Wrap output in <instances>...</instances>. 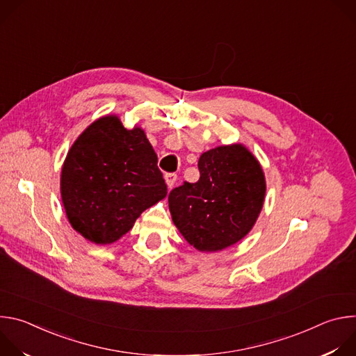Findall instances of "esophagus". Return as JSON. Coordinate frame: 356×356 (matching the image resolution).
I'll use <instances>...</instances> for the list:
<instances>
[{"label":"esophagus","mask_w":356,"mask_h":356,"mask_svg":"<svg viewBox=\"0 0 356 356\" xmlns=\"http://www.w3.org/2000/svg\"><path fill=\"white\" fill-rule=\"evenodd\" d=\"M165 180H166V184L169 188H172L177 180V175L176 173H166L165 175Z\"/></svg>","instance_id":"esophagus-1"}]
</instances>
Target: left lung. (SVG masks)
Wrapping results in <instances>:
<instances>
[{"instance_id":"left-lung-1","label":"left lung","mask_w":356,"mask_h":356,"mask_svg":"<svg viewBox=\"0 0 356 356\" xmlns=\"http://www.w3.org/2000/svg\"><path fill=\"white\" fill-rule=\"evenodd\" d=\"M200 179L169 194L172 220L184 239L201 252H216L241 241L264 206V170L241 143L207 150L198 159Z\"/></svg>"}]
</instances>
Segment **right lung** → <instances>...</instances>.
Segmentation results:
<instances>
[{"label":"right lung","mask_w":356,"mask_h":356,"mask_svg":"<svg viewBox=\"0 0 356 356\" xmlns=\"http://www.w3.org/2000/svg\"><path fill=\"white\" fill-rule=\"evenodd\" d=\"M60 193L72 227L86 239L118 241L168 186L145 132L117 115L94 121L73 143L62 168Z\"/></svg>","instance_id":"add662e5"}]
</instances>
